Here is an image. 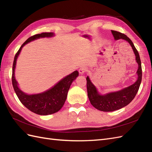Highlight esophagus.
I'll use <instances>...</instances> for the list:
<instances>
[{
    "instance_id": "34e87169",
    "label": "esophagus",
    "mask_w": 152,
    "mask_h": 152,
    "mask_svg": "<svg viewBox=\"0 0 152 152\" xmlns=\"http://www.w3.org/2000/svg\"><path fill=\"white\" fill-rule=\"evenodd\" d=\"M86 71H87V69L86 68L84 67H81L79 69V72H80V75H83V74L85 72H86Z\"/></svg>"
}]
</instances>
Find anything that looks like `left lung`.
<instances>
[{"label":"left lung","instance_id":"1","mask_svg":"<svg viewBox=\"0 0 152 152\" xmlns=\"http://www.w3.org/2000/svg\"><path fill=\"white\" fill-rule=\"evenodd\" d=\"M115 40L122 39L128 42L134 53L135 61L138 65V69L136 74L137 79L135 83L127 87L123 88L119 91L110 92L102 94L99 92L98 88L92 83L88 76H87V88L88 99L92 105L96 109L103 112H112L121 109L128 105L134 99L137 94L141 83L142 68L139 53L130 39L125 34L115 31H111Z\"/></svg>","mask_w":152,"mask_h":152}]
</instances>
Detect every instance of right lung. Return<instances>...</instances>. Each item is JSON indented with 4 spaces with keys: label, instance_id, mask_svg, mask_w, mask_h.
<instances>
[{
    "label": "right lung",
    "instance_id": "obj_1",
    "mask_svg": "<svg viewBox=\"0 0 152 152\" xmlns=\"http://www.w3.org/2000/svg\"><path fill=\"white\" fill-rule=\"evenodd\" d=\"M54 33H42L29 37L18 50L15 54L13 65L12 84L15 93L20 102L24 105L37 114L47 115L56 113L59 111L65 102L69 89L73 81L79 76L77 71H74L70 75L65 76L55 85L44 92L38 94H28L23 92L18 86L15 79V72L16 68L17 60L23 47L28 43L42 38H51L54 37Z\"/></svg>",
    "mask_w": 152,
    "mask_h": 152
}]
</instances>
